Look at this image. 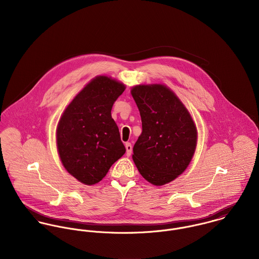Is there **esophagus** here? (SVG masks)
<instances>
[{
  "label": "esophagus",
  "mask_w": 259,
  "mask_h": 259,
  "mask_svg": "<svg viewBox=\"0 0 259 259\" xmlns=\"http://www.w3.org/2000/svg\"><path fill=\"white\" fill-rule=\"evenodd\" d=\"M125 149H126V155L130 156L132 154V150H133V147H132L131 143L125 144Z\"/></svg>",
  "instance_id": "esophagus-1"
}]
</instances>
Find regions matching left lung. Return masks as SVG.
<instances>
[{
	"label": "left lung",
	"mask_w": 259,
	"mask_h": 259,
	"mask_svg": "<svg viewBox=\"0 0 259 259\" xmlns=\"http://www.w3.org/2000/svg\"><path fill=\"white\" fill-rule=\"evenodd\" d=\"M132 96L143 124L133 159L148 183L168 184L185 171L192 158L195 124L184 104L163 84L137 85Z\"/></svg>",
	"instance_id": "left-lung-1"
}]
</instances>
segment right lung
<instances>
[{
	"label": "right lung",
	"mask_w": 259,
	"mask_h": 259,
	"mask_svg": "<svg viewBox=\"0 0 259 259\" xmlns=\"http://www.w3.org/2000/svg\"><path fill=\"white\" fill-rule=\"evenodd\" d=\"M124 84L100 75L89 82L64 111L57 130V146L65 168L78 182H101L125 148L111 109Z\"/></svg>",
	"instance_id": "1"
}]
</instances>
